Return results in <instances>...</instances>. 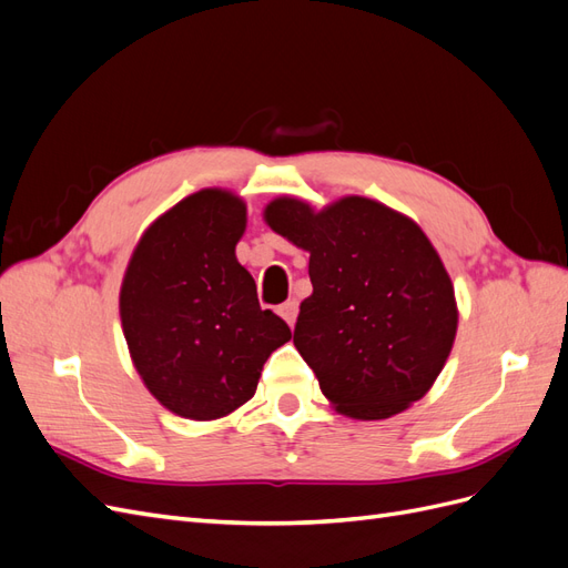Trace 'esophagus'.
<instances>
[{
    "label": "esophagus",
    "instance_id": "34e87169",
    "mask_svg": "<svg viewBox=\"0 0 568 568\" xmlns=\"http://www.w3.org/2000/svg\"><path fill=\"white\" fill-rule=\"evenodd\" d=\"M280 315L286 320L288 326H294V324H296V315H298V301L294 298V301L282 303V305H280Z\"/></svg>",
    "mask_w": 568,
    "mask_h": 568
}]
</instances>
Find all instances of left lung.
<instances>
[{
  "mask_svg": "<svg viewBox=\"0 0 568 568\" xmlns=\"http://www.w3.org/2000/svg\"><path fill=\"white\" fill-rule=\"evenodd\" d=\"M263 217L311 253L313 294L301 303L294 346L338 415L388 419L424 398L453 351L459 313L417 222L365 196L322 211L280 196Z\"/></svg>",
  "mask_w": 568,
  "mask_h": 568,
  "instance_id": "1",
  "label": "left lung"
}]
</instances>
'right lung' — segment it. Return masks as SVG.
Segmentation results:
<instances>
[{
    "label": "right lung",
    "instance_id": "obj_1",
    "mask_svg": "<svg viewBox=\"0 0 568 568\" xmlns=\"http://www.w3.org/2000/svg\"><path fill=\"white\" fill-rule=\"evenodd\" d=\"M246 203L201 189L144 230L120 286V322L144 386L184 419L227 417L253 398L265 359L291 338L261 311L236 261Z\"/></svg>",
    "mask_w": 568,
    "mask_h": 568
}]
</instances>
